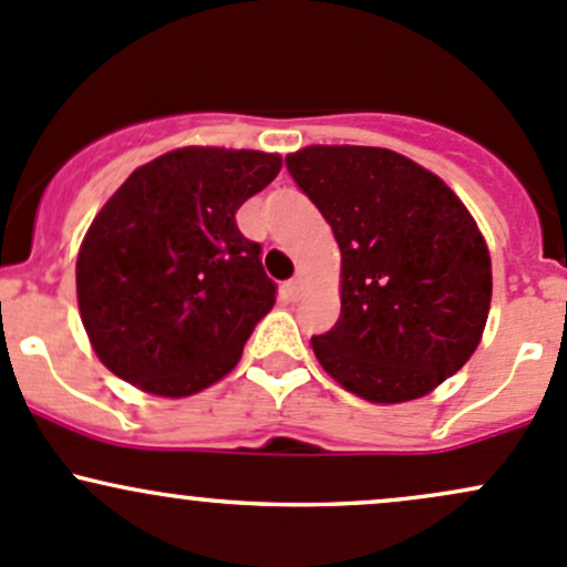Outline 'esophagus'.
Listing matches in <instances>:
<instances>
[{
  "label": "esophagus",
  "mask_w": 567,
  "mask_h": 567,
  "mask_svg": "<svg viewBox=\"0 0 567 567\" xmlns=\"http://www.w3.org/2000/svg\"><path fill=\"white\" fill-rule=\"evenodd\" d=\"M284 295L289 297L291 302H297V300H300V297H302V278H300V276H297V278H291V281L284 286Z\"/></svg>",
  "instance_id": "obj_1"
}]
</instances>
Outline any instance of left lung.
I'll return each mask as SVG.
<instances>
[{
  "mask_svg": "<svg viewBox=\"0 0 567 567\" xmlns=\"http://www.w3.org/2000/svg\"><path fill=\"white\" fill-rule=\"evenodd\" d=\"M291 178L340 246V319L310 338L321 368L370 403L430 394L476 351L492 261L437 175L389 148L308 145Z\"/></svg>",
  "mask_w": 567,
  "mask_h": 567,
  "instance_id": "1",
  "label": "left lung"
}]
</instances>
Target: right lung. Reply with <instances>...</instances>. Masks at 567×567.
<instances>
[{
    "label": "right lung",
    "mask_w": 567,
    "mask_h": 567,
    "mask_svg": "<svg viewBox=\"0 0 567 567\" xmlns=\"http://www.w3.org/2000/svg\"><path fill=\"white\" fill-rule=\"evenodd\" d=\"M278 169V154L192 145L137 167L96 213L75 265L78 308L111 373L186 398L235 368L276 302L235 213Z\"/></svg>",
    "instance_id": "add662e5"
}]
</instances>
